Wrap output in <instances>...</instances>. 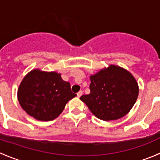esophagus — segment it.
<instances>
[{
	"mask_svg": "<svg viewBox=\"0 0 160 160\" xmlns=\"http://www.w3.org/2000/svg\"><path fill=\"white\" fill-rule=\"evenodd\" d=\"M82 94H83V91H82V90H80V91H79L78 93H77V97H78V98L81 97Z\"/></svg>",
	"mask_w": 160,
	"mask_h": 160,
	"instance_id": "1",
	"label": "esophagus"
}]
</instances>
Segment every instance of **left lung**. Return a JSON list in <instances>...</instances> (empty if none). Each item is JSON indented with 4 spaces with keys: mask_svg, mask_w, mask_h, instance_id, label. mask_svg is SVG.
<instances>
[{
    "mask_svg": "<svg viewBox=\"0 0 160 160\" xmlns=\"http://www.w3.org/2000/svg\"><path fill=\"white\" fill-rule=\"evenodd\" d=\"M90 94L80 99L98 118L117 120L126 115L138 96V83L125 69L111 64L90 75Z\"/></svg>",
    "mask_w": 160,
    "mask_h": 160,
    "instance_id": "obj_1",
    "label": "left lung"
}]
</instances>
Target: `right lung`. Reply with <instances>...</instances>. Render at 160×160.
<instances>
[{"label": "right lung", "mask_w": 160, "mask_h": 160, "mask_svg": "<svg viewBox=\"0 0 160 160\" xmlns=\"http://www.w3.org/2000/svg\"><path fill=\"white\" fill-rule=\"evenodd\" d=\"M72 93L69 82L61 74L35 69L25 75L18 89V100L24 111L38 121L56 118L70 100Z\"/></svg>", "instance_id": "1"}]
</instances>
